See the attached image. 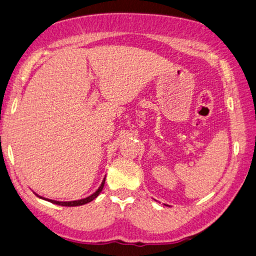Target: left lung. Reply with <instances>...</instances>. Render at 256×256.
<instances>
[{
	"label": "left lung",
	"mask_w": 256,
	"mask_h": 256,
	"mask_svg": "<svg viewBox=\"0 0 256 256\" xmlns=\"http://www.w3.org/2000/svg\"><path fill=\"white\" fill-rule=\"evenodd\" d=\"M165 205H166V204H165ZM167 206H168V205H167Z\"/></svg>",
	"instance_id": "obj_1"
}]
</instances>
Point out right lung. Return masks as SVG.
I'll return each instance as SVG.
<instances>
[{"mask_svg":"<svg viewBox=\"0 0 256 256\" xmlns=\"http://www.w3.org/2000/svg\"><path fill=\"white\" fill-rule=\"evenodd\" d=\"M104 182H106V178L103 179L102 184H100V186L98 188H97L96 192H94V194H90L89 197L83 198V200H71V202H59V200H48V198H44V197H41V196H39L38 194H36V197L41 198V200H47V202H51V203H53V204H56V205H62V206H80V205H84V204H86V203H90L91 200H94V198H96L97 196H98V194H100V191L103 190Z\"/></svg>","mask_w":256,"mask_h":256,"instance_id":"obj_1","label":"right lung"}]
</instances>
